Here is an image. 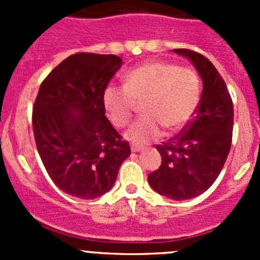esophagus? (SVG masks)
Returning a JSON list of instances; mask_svg holds the SVG:
<instances>
[{"instance_id": "1", "label": "esophagus", "mask_w": 260, "mask_h": 260, "mask_svg": "<svg viewBox=\"0 0 260 260\" xmlns=\"http://www.w3.org/2000/svg\"><path fill=\"white\" fill-rule=\"evenodd\" d=\"M131 149H132V152H140V151H142L143 147H141V146H136V145H132V146H131Z\"/></svg>"}]
</instances>
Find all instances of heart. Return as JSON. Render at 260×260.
Segmentation results:
<instances>
[{
    "mask_svg": "<svg viewBox=\"0 0 260 260\" xmlns=\"http://www.w3.org/2000/svg\"><path fill=\"white\" fill-rule=\"evenodd\" d=\"M201 83L190 68L167 61H148L124 77V86L108 85L103 91V104L108 118L117 128H124L132 119L137 103L143 115L131 125L125 137L145 145L169 132L180 129L198 109Z\"/></svg>",
    "mask_w": 260,
    "mask_h": 260,
    "instance_id": "1",
    "label": "heart"
}]
</instances>
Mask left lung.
<instances>
[{"label":"left lung","mask_w":260,"mask_h":260,"mask_svg":"<svg viewBox=\"0 0 260 260\" xmlns=\"http://www.w3.org/2000/svg\"><path fill=\"white\" fill-rule=\"evenodd\" d=\"M174 51L195 65L204 89L192 119L156 145L162 162L148 183L159 195L181 201L205 192L221 172L232 147L234 109L226 84L208 57L190 49Z\"/></svg>","instance_id":"left-lung-1"}]
</instances>
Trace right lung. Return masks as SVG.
Segmentation results:
<instances>
[{
  "mask_svg": "<svg viewBox=\"0 0 260 260\" xmlns=\"http://www.w3.org/2000/svg\"><path fill=\"white\" fill-rule=\"evenodd\" d=\"M122 67L117 55L77 52L43 80L32 107L36 147L64 192L91 200L114 185L129 145L106 117L103 91Z\"/></svg>",
  "mask_w": 260,
  "mask_h": 260,
  "instance_id": "add662e5",
  "label": "right lung"
}]
</instances>
